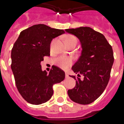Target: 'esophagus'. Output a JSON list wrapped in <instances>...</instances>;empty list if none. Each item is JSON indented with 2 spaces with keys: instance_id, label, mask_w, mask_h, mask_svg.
Masks as SVG:
<instances>
[{
  "instance_id": "1",
  "label": "esophagus",
  "mask_w": 124,
  "mask_h": 124,
  "mask_svg": "<svg viewBox=\"0 0 124 124\" xmlns=\"http://www.w3.org/2000/svg\"><path fill=\"white\" fill-rule=\"evenodd\" d=\"M65 77H66V78H68V77H69V74H68L67 72H65Z\"/></svg>"
}]
</instances>
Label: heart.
<instances>
[{"label":"heart","mask_w":124,"mask_h":124,"mask_svg":"<svg viewBox=\"0 0 124 124\" xmlns=\"http://www.w3.org/2000/svg\"><path fill=\"white\" fill-rule=\"evenodd\" d=\"M73 41L77 42L76 38L72 35H67L65 38V44L68 43H71ZM55 64L59 67H60L62 69H66L68 67H69L72 64V60L70 58L67 57H59L55 59L54 60Z\"/></svg>","instance_id":"obj_1"}]
</instances>
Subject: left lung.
<instances>
[{"mask_svg": "<svg viewBox=\"0 0 124 124\" xmlns=\"http://www.w3.org/2000/svg\"><path fill=\"white\" fill-rule=\"evenodd\" d=\"M78 38L81 55L72 65L77 77L76 86L68 90L69 98L80 104H88L96 100L107 86L114 62L112 47L103 35L90 27L65 29Z\"/></svg>", "mask_w": 124, "mask_h": 124, "instance_id": "8db88e82", "label": "left lung"}]
</instances>
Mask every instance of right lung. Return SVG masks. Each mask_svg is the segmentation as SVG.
Here are the masks:
<instances>
[{"label": "right lung", "mask_w": 124, "mask_h": 124, "mask_svg": "<svg viewBox=\"0 0 124 124\" xmlns=\"http://www.w3.org/2000/svg\"><path fill=\"white\" fill-rule=\"evenodd\" d=\"M63 30L44 24L35 25L21 32L11 50V69L17 89L22 97L35 105L50 100L53 85L63 81L65 72L54 66L49 74L41 69L45 56H50L53 39L64 34Z\"/></svg>", "instance_id": "obj_1"}]
</instances>
